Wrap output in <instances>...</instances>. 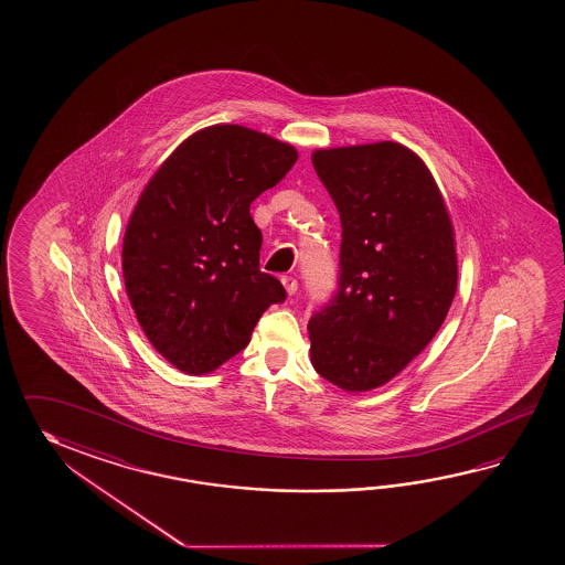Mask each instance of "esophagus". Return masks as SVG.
Returning <instances> with one entry per match:
<instances>
[{
  "label": "esophagus",
  "instance_id": "1",
  "mask_svg": "<svg viewBox=\"0 0 565 565\" xmlns=\"http://www.w3.org/2000/svg\"><path fill=\"white\" fill-rule=\"evenodd\" d=\"M282 285H285V288H287L288 295H295V292H297V288H299L297 278L292 277H282Z\"/></svg>",
  "mask_w": 565,
  "mask_h": 565
}]
</instances>
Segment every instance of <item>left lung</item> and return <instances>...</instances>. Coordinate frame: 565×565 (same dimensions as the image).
Wrapping results in <instances>:
<instances>
[{
  "instance_id": "8db88e82",
  "label": "left lung",
  "mask_w": 565,
  "mask_h": 565,
  "mask_svg": "<svg viewBox=\"0 0 565 565\" xmlns=\"http://www.w3.org/2000/svg\"><path fill=\"white\" fill-rule=\"evenodd\" d=\"M341 217V277L309 321L311 363L345 392L396 377L445 323L458 282L455 228L430 169L394 141L317 149Z\"/></svg>"
}]
</instances>
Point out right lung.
Here are the masks:
<instances>
[{
	"mask_svg": "<svg viewBox=\"0 0 565 565\" xmlns=\"http://www.w3.org/2000/svg\"><path fill=\"white\" fill-rule=\"evenodd\" d=\"M297 157L265 132L212 125L190 135L139 195L122 238L125 288L145 335L180 372L217 370L287 297L260 270L250 204Z\"/></svg>",
	"mask_w": 565,
	"mask_h": 565,
	"instance_id": "1",
	"label": "right lung"
}]
</instances>
